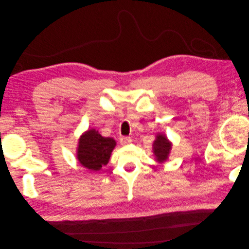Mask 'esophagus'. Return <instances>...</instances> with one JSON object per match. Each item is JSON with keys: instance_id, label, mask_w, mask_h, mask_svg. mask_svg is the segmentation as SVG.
<instances>
[{"instance_id": "esophagus-1", "label": "esophagus", "mask_w": 249, "mask_h": 249, "mask_svg": "<svg viewBox=\"0 0 249 249\" xmlns=\"http://www.w3.org/2000/svg\"><path fill=\"white\" fill-rule=\"evenodd\" d=\"M120 142H121V144H122L123 146H124V145H127V144L131 143L132 139H131V137H122V138L120 139Z\"/></svg>"}]
</instances>
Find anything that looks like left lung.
Returning <instances> with one entry per match:
<instances>
[{
    "instance_id": "8db88e82",
    "label": "left lung",
    "mask_w": 249,
    "mask_h": 249,
    "mask_svg": "<svg viewBox=\"0 0 249 249\" xmlns=\"http://www.w3.org/2000/svg\"><path fill=\"white\" fill-rule=\"evenodd\" d=\"M171 147L172 145L167 137L162 134H158L153 144V153L156 157V161L159 163L166 161L168 159Z\"/></svg>"
}]
</instances>
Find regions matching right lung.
<instances>
[{
	"mask_svg": "<svg viewBox=\"0 0 249 249\" xmlns=\"http://www.w3.org/2000/svg\"><path fill=\"white\" fill-rule=\"evenodd\" d=\"M115 145L112 138H104L94 128L88 129L79 139L77 159L87 169L100 170L108 163Z\"/></svg>",
	"mask_w": 249,
	"mask_h": 249,
	"instance_id": "add662e5",
	"label": "right lung"
}]
</instances>
